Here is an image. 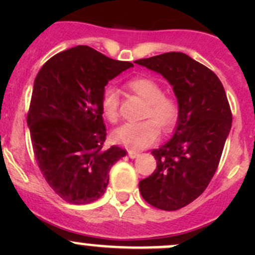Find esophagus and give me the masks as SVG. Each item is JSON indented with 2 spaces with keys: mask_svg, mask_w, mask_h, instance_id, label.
<instances>
[{
  "mask_svg": "<svg viewBox=\"0 0 255 255\" xmlns=\"http://www.w3.org/2000/svg\"><path fill=\"white\" fill-rule=\"evenodd\" d=\"M128 156H129L130 159H135V158H138V156H139V153H137V151L129 150V151H128Z\"/></svg>",
  "mask_w": 255,
  "mask_h": 255,
  "instance_id": "esophagus-1",
  "label": "esophagus"
}]
</instances>
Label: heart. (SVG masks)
Masks as SVG:
<instances>
[{
    "label": "heart",
    "instance_id": "obj_1",
    "mask_svg": "<svg viewBox=\"0 0 255 255\" xmlns=\"http://www.w3.org/2000/svg\"><path fill=\"white\" fill-rule=\"evenodd\" d=\"M128 89L146 102L145 118L151 120L138 123H125L116 128L112 139L130 150H142L159 138L160 129L169 132L179 118V105L176 100L164 95L159 82L149 78H137L128 82ZM101 109L110 122H115L120 109V92L115 87H107L101 97Z\"/></svg>",
    "mask_w": 255,
    "mask_h": 255
}]
</instances>
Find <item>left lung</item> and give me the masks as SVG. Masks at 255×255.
Masks as SVG:
<instances>
[{
	"label": "left lung",
	"mask_w": 255,
	"mask_h": 255,
	"mask_svg": "<svg viewBox=\"0 0 255 255\" xmlns=\"http://www.w3.org/2000/svg\"><path fill=\"white\" fill-rule=\"evenodd\" d=\"M134 63L168 80L179 105L175 132L151 151L156 169L140 180L139 191L151 206L180 210L206 190L217 170L232 126L230 104L217 75L186 54L170 51Z\"/></svg>",
	"instance_id": "obj_1"
}]
</instances>
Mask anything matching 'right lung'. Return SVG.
I'll list each match as a JSON object with an SVG mask.
<instances>
[{"label":"right lung","mask_w":255,"mask_h":255,"mask_svg":"<svg viewBox=\"0 0 255 255\" xmlns=\"http://www.w3.org/2000/svg\"><path fill=\"white\" fill-rule=\"evenodd\" d=\"M129 61L113 60L87 45L50 58L38 73L27 116L35 160L51 189L69 204L99 200L109 171L126 155L117 145L104 149L105 86Z\"/></svg>","instance_id":"right-lung-1"}]
</instances>
